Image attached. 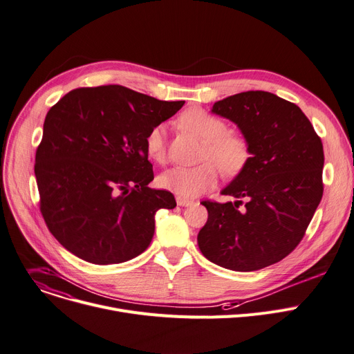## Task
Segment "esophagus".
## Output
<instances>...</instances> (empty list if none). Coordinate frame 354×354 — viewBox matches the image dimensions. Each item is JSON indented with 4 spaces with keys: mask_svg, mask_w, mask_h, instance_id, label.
I'll list each match as a JSON object with an SVG mask.
<instances>
[{
    "mask_svg": "<svg viewBox=\"0 0 354 354\" xmlns=\"http://www.w3.org/2000/svg\"><path fill=\"white\" fill-rule=\"evenodd\" d=\"M176 203L179 206H191V205H194V201L187 199V198H182V196H176Z\"/></svg>",
    "mask_w": 354,
    "mask_h": 354,
    "instance_id": "34e87169",
    "label": "esophagus"
}]
</instances>
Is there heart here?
Wrapping results in <instances>:
<instances>
[{"instance_id": "b5f03b06", "label": "heart", "mask_w": 354, "mask_h": 354, "mask_svg": "<svg viewBox=\"0 0 354 354\" xmlns=\"http://www.w3.org/2000/svg\"><path fill=\"white\" fill-rule=\"evenodd\" d=\"M178 125L203 140L201 159L194 168H172L159 176V185L174 194L191 198L214 186L221 171L227 178L239 176L252 159V148L246 136L229 131L222 118L202 108H189L178 118ZM145 151L156 163L167 160V142L163 125H155L145 136Z\"/></svg>"}]
</instances>
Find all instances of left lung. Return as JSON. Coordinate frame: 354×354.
<instances>
[{"instance_id": "8db88e82", "label": "left lung", "mask_w": 354, "mask_h": 354, "mask_svg": "<svg viewBox=\"0 0 354 354\" xmlns=\"http://www.w3.org/2000/svg\"><path fill=\"white\" fill-rule=\"evenodd\" d=\"M212 112L238 124L252 159L222 191L236 202L202 201L207 221L198 245L222 268L263 269L296 249L322 201V139L297 105L265 91L227 97Z\"/></svg>"}]
</instances>
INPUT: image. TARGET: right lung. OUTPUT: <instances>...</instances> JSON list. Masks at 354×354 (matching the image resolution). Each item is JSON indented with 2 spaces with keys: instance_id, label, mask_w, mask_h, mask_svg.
Returning a JSON list of instances; mask_svg holds the SVG:
<instances>
[{
  "instance_id": "1",
  "label": "right lung",
  "mask_w": 354,
  "mask_h": 354,
  "mask_svg": "<svg viewBox=\"0 0 354 354\" xmlns=\"http://www.w3.org/2000/svg\"><path fill=\"white\" fill-rule=\"evenodd\" d=\"M183 104L102 85L73 89L51 106L34 172L41 215L66 250L112 265L149 246L155 214L176 202L171 192L148 187L153 169L145 136Z\"/></svg>"
}]
</instances>
